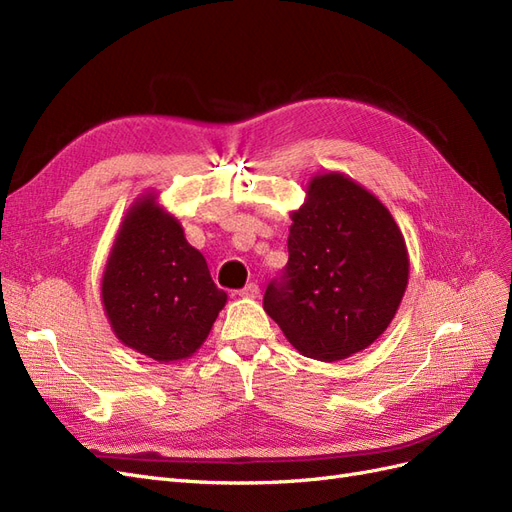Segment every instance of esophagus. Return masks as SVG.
I'll list each match as a JSON object with an SVG mask.
<instances>
[{"mask_svg": "<svg viewBox=\"0 0 512 512\" xmlns=\"http://www.w3.org/2000/svg\"><path fill=\"white\" fill-rule=\"evenodd\" d=\"M258 292H260V288H258V284H247L245 288H241L239 290V297H243V299H254V297H258Z\"/></svg>", "mask_w": 512, "mask_h": 512, "instance_id": "1", "label": "esophagus"}]
</instances>
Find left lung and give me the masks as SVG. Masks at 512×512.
Returning <instances> with one entry per match:
<instances>
[{"label":"left lung","instance_id":"8db88e82","mask_svg":"<svg viewBox=\"0 0 512 512\" xmlns=\"http://www.w3.org/2000/svg\"><path fill=\"white\" fill-rule=\"evenodd\" d=\"M290 218L288 262L262 307L301 354L342 361L395 318L410 271L404 235L389 209L342 173L309 179Z\"/></svg>","mask_w":512,"mask_h":512}]
</instances>
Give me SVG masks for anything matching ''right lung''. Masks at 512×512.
Instances as JSON below:
<instances>
[{
    "mask_svg": "<svg viewBox=\"0 0 512 512\" xmlns=\"http://www.w3.org/2000/svg\"><path fill=\"white\" fill-rule=\"evenodd\" d=\"M156 198H138L123 218L102 275V303L121 344L170 363L203 346L228 297Z\"/></svg>",
    "mask_w": 512,
    "mask_h": 512,
    "instance_id": "right-lung-1",
    "label": "right lung"
}]
</instances>
